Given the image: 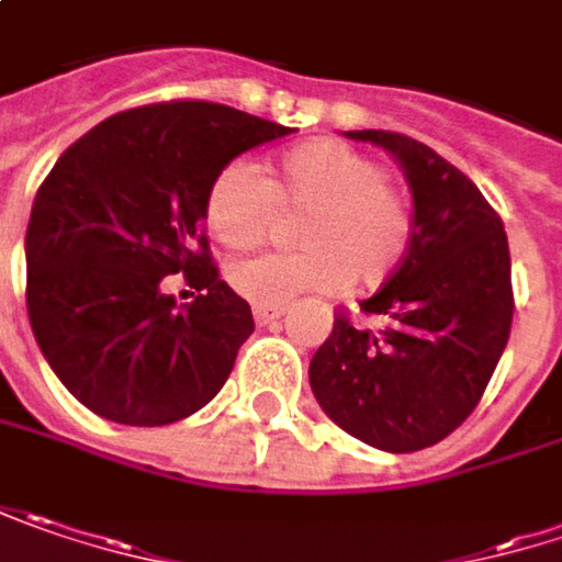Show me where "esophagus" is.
<instances>
[{"label": "esophagus", "mask_w": 562, "mask_h": 562, "mask_svg": "<svg viewBox=\"0 0 562 562\" xmlns=\"http://www.w3.org/2000/svg\"><path fill=\"white\" fill-rule=\"evenodd\" d=\"M284 310H288V306H266V303H256V306H252V316H256V323L259 325H268L274 323V319H281Z\"/></svg>", "instance_id": "obj_1"}]
</instances>
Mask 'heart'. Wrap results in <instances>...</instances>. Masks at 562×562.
<instances>
[{
  "mask_svg": "<svg viewBox=\"0 0 562 562\" xmlns=\"http://www.w3.org/2000/svg\"><path fill=\"white\" fill-rule=\"evenodd\" d=\"M278 211H303L296 252L249 256L231 266L234 291L284 306L300 294L385 284L414 243V205L382 160L338 138L288 148L259 173L246 160L221 167L205 192V224L224 246L249 249L271 234Z\"/></svg>",
  "mask_w": 562,
  "mask_h": 562,
  "instance_id": "b5f03b06",
  "label": "heart"
}]
</instances>
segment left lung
I'll return each instance as SVG.
<instances>
[{
  "label": "left lung",
  "mask_w": 562,
  "mask_h": 562,
  "mask_svg": "<svg viewBox=\"0 0 562 562\" xmlns=\"http://www.w3.org/2000/svg\"><path fill=\"white\" fill-rule=\"evenodd\" d=\"M348 135L402 160L414 243L360 303L382 328L353 325L338 310L310 385L341 430L385 452H417L462 427L503 357L516 310L509 239L481 189L424 142L385 128Z\"/></svg>",
  "instance_id": "obj_1"
}]
</instances>
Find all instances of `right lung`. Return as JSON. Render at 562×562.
<instances>
[{
  "mask_svg": "<svg viewBox=\"0 0 562 562\" xmlns=\"http://www.w3.org/2000/svg\"><path fill=\"white\" fill-rule=\"evenodd\" d=\"M294 128L211 100L123 110L56 160L27 224V316L53 373L128 427L183 420L221 392L252 310L221 281L202 217L221 167ZM184 271L200 296L159 291Z\"/></svg>",
  "mask_w": 562,
  "mask_h": 562,
  "instance_id": "1",
  "label": "right lung"
}]
</instances>
